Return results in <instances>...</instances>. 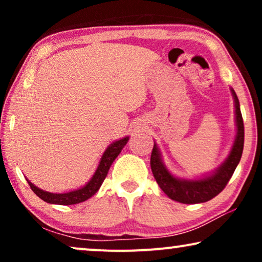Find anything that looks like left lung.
<instances>
[{"label": "left lung", "instance_id": "1", "mask_svg": "<svg viewBox=\"0 0 262 262\" xmlns=\"http://www.w3.org/2000/svg\"><path fill=\"white\" fill-rule=\"evenodd\" d=\"M232 96L235 99V112H236V125H237V135L232 146L231 152L227 161L223 163V166L218 168L216 173H213L211 177H207L202 180H181L171 175L169 171L163 166L161 161L159 149L156 144L154 145L151 157H150V166L154 174V178L156 179V182L159 184L161 189L169 196L170 199L175 202L182 204H198L209 202L214 198L217 194L223 191L225 186L230 180L232 174L237 167V164L241 160L243 144H245V125L241 110H239V102L234 89H231Z\"/></svg>", "mask_w": 262, "mask_h": 262}]
</instances>
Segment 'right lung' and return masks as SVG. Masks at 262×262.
<instances>
[{"mask_svg":"<svg viewBox=\"0 0 262 262\" xmlns=\"http://www.w3.org/2000/svg\"><path fill=\"white\" fill-rule=\"evenodd\" d=\"M127 141H128V137H125L123 139H120V141L114 142L113 144H111L108 148L106 149V151L103 152V155L101 157V161H100L98 169H96L95 174L93 175L92 180L80 189L57 194V193H50V192L42 191V189L35 187L33 184H31V182L27 180L28 184H30V187L32 188V191L39 196V198L50 204L73 205V204H78V203L84 202V200L91 198L92 195H94L95 193L99 191V188L101 187L102 182L106 179L107 173H108L113 161L117 159V156L119 155L124 146L126 145Z\"/></svg>","mask_w":262,"mask_h":262,"instance_id":"obj_1","label":"right lung"}]
</instances>
